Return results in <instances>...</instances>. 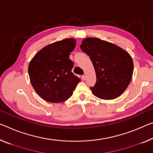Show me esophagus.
<instances>
[{
	"label": "esophagus",
	"mask_w": 153,
	"mask_h": 153,
	"mask_svg": "<svg viewBox=\"0 0 153 153\" xmlns=\"http://www.w3.org/2000/svg\"><path fill=\"white\" fill-rule=\"evenodd\" d=\"M81 78H82V79L83 80V81H85V80L86 79V76H85V75H83V76H81Z\"/></svg>",
	"instance_id": "34e87169"
}]
</instances>
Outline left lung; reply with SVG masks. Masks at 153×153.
Wrapping results in <instances>:
<instances>
[{"mask_svg": "<svg viewBox=\"0 0 153 153\" xmlns=\"http://www.w3.org/2000/svg\"><path fill=\"white\" fill-rule=\"evenodd\" d=\"M81 50L89 55L96 75L94 87L90 88L96 97L112 100L119 97L130 83L133 62L128 52L111 42L95 37H87Z\"/></svg>", "mask_w": 153, "mask_h": 153, "instance_id": "1", "label": "left lung"}]
</instances>
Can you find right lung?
<instances>
[{
  "mask_svg": "<svg viewBox=\"0 0 153 153\" xmlns=\"http://www.w3.org/2000/svg\"><path fill=\"white\" fill-rule=\"evenodd\" d=\"M76 39H65L48 44L38 51L28 68L33 88L42 99L62 102L72 95L81 79L72 73L73 62L69 59Z\"/></svg>",
  "mask_w": 153,
  "mask_h": 153,
  "instance_id": "right-lung-1",
  "label": "right lung"
}]
</instances>
